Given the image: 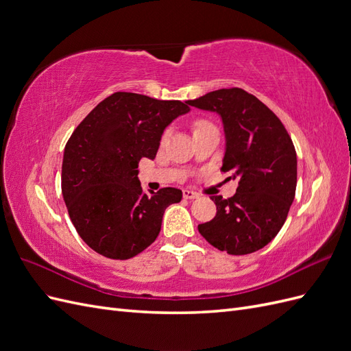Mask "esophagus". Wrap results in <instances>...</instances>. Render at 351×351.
<instances>
[{
  "instance_id": "obj_1",
  "label": "esophagus",
  "mask_w": 351,
  "mask_h": 351,
  "mask_svg": "<svg viewBox=\"0 0 351 351\" xmlns=\"http://www.w3.org/2000/svg\"><path fill=\"white\" fill-rule=\"evenodd\" d=\"M199 195L196 192H192V190H183V197L184 199H196Z\"/></svg>"
}]
</instances>
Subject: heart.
Wrapping results in <instances>:
<instances>
[{"label":"heart","instance_id":"1","mask_svg":"<svg viewBox=\"0 0 351 351\" xmlns=\"http://www.w3.org/2000/svg\"><path fill=\"white\" fill-rule=\"evenodd\" d=\"M209 125H212L209 121H206V120H196L195 123H193V130L195 132H197V130H200V129H205V127H209ZM167 137V133L162 136V139H165Z\"/></svg>","mask_w":351,"mask_h":351}]
</instances>
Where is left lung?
<instances>
[{
    "instance_id": "obj_1",
    "label": "left lung",
    "mask_w": 351,
    "mask_h": 351,
    "mask_svg": "<svg viewBox=\"0 0 351 351\" xmlns=\"http://www.w3.org/2000/svg\"><path fill=\"white\" fill-rule=\"evenodd\" d=\"M222 117L227 151L221 171L237 180L236 195L212 196L217 215L197 230L228 254L256 252L278 234L295 195L297 158L281 120L254 95L240 88L209 92L187 101Z\"/></svg>"
}]
</instances>
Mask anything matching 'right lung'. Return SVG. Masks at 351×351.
<instances>
[{
    "label": "right lung",
    "mask_w": 351,
    "mask_h": 351,
    "mask_svg": "<svg viewBox=\"0 0 351 351\" xmlns=\"http://www.w3.org/2000/svg\"><path fill=\"white\" fill-rule=\"evenodd\" d=\"M187 111V102L115 92L74 129L62 158L61 192L92 250L125 261L156 240L167 206L183 193L176 187L145 193L137 167L142 158L156 156L165 127Z\"/></svg>",
    "instance_id": "1"
}]
</instances>
